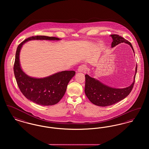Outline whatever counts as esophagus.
I'll return each mask as SVG.
<instances>
[{
    "instance_id": "34e87169",
    "label": "esophagus",
    "mask_w": 149,
    "mask_h": 149,
    "mask_svg": "<svg viewBox=\"0 0 149 149\" xmlns=\"http://www.w3.org/2000/svg\"><path fill=\"white\" fill-rule=\"evenodd\" d=\"M86 69V65L84 64H81V65H80L79 66L78 69V71L79 72H83L84 71H85Z\"/></svg>"
}]
</instances>
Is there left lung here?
Instances as JSON below:
<instances>
[{
  "mask_svg": "<svg viewBox=\"0 0 149 149\" xmlns=\"http://www.w3.org/2000/svg\"><path fill=\"white\" fill-rule=\"evenodd\" d=\"M113 39L111 47L125 42L129 45L135 54L131 43L122 37L118 35L110 36ZM137 72V65L132 83L129 86L124 88H115L105 85L99 80L92 78L88 74L85 77V93L89 100L93 104L100 107H106L114 104L125 98L131 92L134 83Z\"/></svg>",
  "mask_w": 149,
  "mask_h": 149,
  "instance_id": "left-lung-1",
  "label": "left lung"
}]
</instances>
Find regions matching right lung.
Returning a JSON list of instances; mask_svg holds the SVG:
<instances>
[{
    "instance_id": "obj_1",
    "label": "right lung",
    "mask_w": 149,
    "mask_h": 149,
    "mask_svg": "<svg viewBox=\"0 0 149 149\" xmlns=\"http://www.w3.org/2000/svg\"><path fill=\"white\" fill-rule=\"evenodd\" d=\"M60 40L55 37L32 36L21 43L17 49L13 69L17 84L26 98L37 104L52 106L57 103L63 97L68 84L75 75V71H60L45 78L31 77L22 69L19 61L20 51L23 45L31 40Z\"/></svg>"
}]
</instances>
